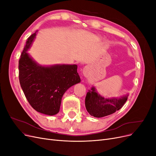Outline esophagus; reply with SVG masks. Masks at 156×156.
Masks as SVG:
<instances>
[{
	"label": "esophagus",
	"mask_w": 156,
	"mask_h": 156,
	"mask_svg": "<svg viewBox=\"0 0 156 156\" xmlns=\"http://www.w3.org/2000/svg\"><path fill=\"white\" fill-rule=\"evenodd\" d=\"M83 75H84V77H87V78L88 77V76H89V67H88V66L84 67L83 68Z\"/></svg>",
	"instance_id": "esophagus-1"
}]
</instances>
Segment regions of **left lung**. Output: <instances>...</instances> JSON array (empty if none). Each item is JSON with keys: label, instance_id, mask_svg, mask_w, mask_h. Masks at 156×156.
I'll return each mask as SVG.
<instances>
[{"label": "left lung", "instance_id": "left-lung-1", "mask_svg": "<svg viewBox=\"0 0 156 156\" xmlns=\"http://www.w3.org/2000/svg\"><path fill=\"white\" fill-rule=\"evenodd\" d=\"M129 94L120 98H105L100 95L94 87L89 90L85 98V107L88 112L96 118L110 115L120 110L126 102Z\"/></svg>", "mask_w": 156, "mask_h": 156}]
</instances>
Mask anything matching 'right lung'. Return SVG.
<instances>
[{
  "label": "right lung",
  "instance_id": "1",
  "mask_svg": "<svg viewBox=\"0 0 156 156\" xmlns=\"http://www.w3.org/2000/svg\"><path fill=\"white\" fill-rule=\"evenodd\" d=\"M32 34L26 43L20 60L19 77L21 88L32 108L53 116L59 112L62 98L67 90L81 82L76 64L42 66L28 53L36 36Z\"/></svg>",
  "mask_w": 156,
  "mask_h": 156
}]
</instances>
